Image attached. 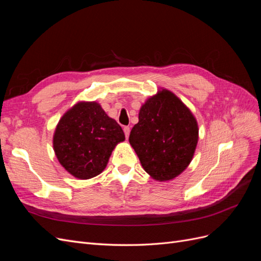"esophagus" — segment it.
<instances>
[{"label": "esophagus", "instance_id": "34e87169", "mask_svg": "<svg viewBox=\"0 0 261 261\" xmlns=\"http://www.w3.org/2000/svg\"><path fill=\"white\" fill-rule=\"evenodd\" d=\"M123 130H124V133H125V136H126V138H128V136H129V133H130V128L128 127V126H125V127L123 128Z\"/></svg>", "mask_w": 261, "mask_h": 261}]
</instances>
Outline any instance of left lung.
I'll use <instances>...</instances> for the list:
<instances>
[{
	"label": "left lung",
	"mask_w": 261,
	"mask_h": 261,
	"mask_svg": "<svg viewBox=\"0 0 261 261\" xmlns=\"http://www.w3.org/2000/svg\"><path fill=\"white\" fill-rule=\"evenodd\" d=\"M129 144L153 179L168 181L192 162L199 128L195 115L175 93L159 88L140 107Z\"/></svg>",
	"instance_id": "8db88e82"
}]
</instances>
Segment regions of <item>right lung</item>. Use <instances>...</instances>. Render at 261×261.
<instances>
[{
  "mask_svg": "<svg viewBox=\"0 0 261 261\" xmlns=\"http://www.w3.org/2000/svg\"><path fill=\"white\" fill-rule=\"evenodd\" d=\"M122 127L97 101H78L63 114L53 134V150L60 164L78 179L102 173L117 144Z\"/></svg>",
  "mask_w": 261,
  "mask_h": 261,
  "instance_id": "add662e5",
  "label": "right lung"
}]
</instances>
